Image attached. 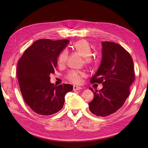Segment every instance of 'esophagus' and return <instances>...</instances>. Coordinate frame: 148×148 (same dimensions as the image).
Instances as JSON below:
<instances>
[{"label": "esophagus", "mask_w": 148, "mask_h": 148, "mask_svg": "<svg viewBox=\"0 0 148 148\" xmlns=\"http://www.w3.org/2000/svg\"><path fill=\"white\" fill-rule=\"evenodd\" d=\"M82 89V87H79V86H73V91L80 90V89Z\"/></svg>", "instance_id": "1"}]
</instances>
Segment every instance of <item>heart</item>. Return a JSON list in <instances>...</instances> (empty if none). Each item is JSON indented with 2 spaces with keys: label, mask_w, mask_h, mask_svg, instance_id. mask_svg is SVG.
Here are the masks:
<instances>
[{
  "label": "heart",
  "mask_w": 148,
  "mask_h": 148,
  "mask_svg": "<svg viewBox=\"0 0 148 148\" xmlns=\"http://www.w3.org/2000/svg\"><path fill=\"white\" fill-rule=\"evenodd\" d=\"M73 50L80 56L83 57L84 64L87 66L93 65L94 60L90 56L91 54V48L86 40L81 39L75 42L72 46ZM68 59V52L66 50L62 51L57 57V64L59 66H64ZM84 72L82 71L72 70L69 71L66 75V79L74 84H79L82 79L85 77Z\"/></svg>",
  "instance_id": "heart-1"
}]
</instances>
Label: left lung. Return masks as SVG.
<instances>
[{"instance_id":"8db88e82","label":"left lung","mask_w":148,"mask_h":148,"mask_svg":"<svg viewBox=\"0 0 148 148\" xmlns=\"http://www.w3.org/2000/svg\"><path fill=\"white\" fill-rule=\"evenodd\" d=\"M102 59L99 69L90 79L91 83H102L99 91H93L94 99L89 103L91 112L106 117L115 112L130 95L135 80L133 61L129 52L120 44L102 42Z\"/></svg>"}]
</instances>
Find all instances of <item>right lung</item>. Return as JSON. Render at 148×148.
Segmentation results:
<instances>
[{"mask_svg":"<svg viewBox=\"0 0 148 148\" xmlns=\"http://www.w3.org/2000/svg\"><path fill=\"white\" fill-rule=\"evenodd\" d=\"M67 39H39L24 52L18 62L16 75L26 104L36 113L51 115L62 109L66 94L73 86L51 83L57 57L69 43Z\"/></svg>","mask_w":148,"mask_h":148,"instance_id":"1","label":"right lung"}]
</instances>
